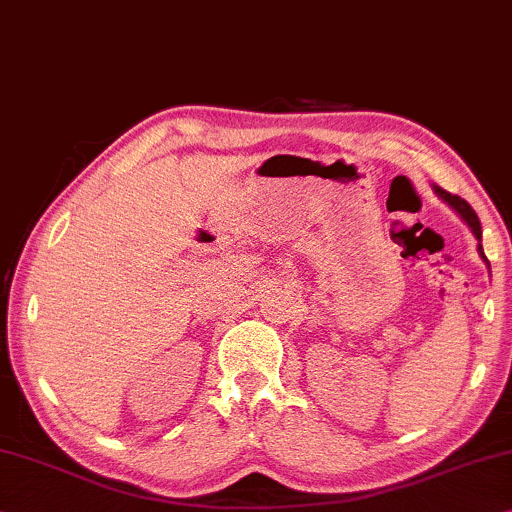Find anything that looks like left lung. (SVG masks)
I'll list each match as a JSON object with an SVG mask.
<instances>
[{"mask_svg": "<svg viewBox=\"0 0 512 512\" xmlns=\"http://www.w3.org/2000/svg\"><path fill=\"white\" fill-rule=\"evenodd\" d=\"M434 194L441 198L443 203L446 205H450L453 207V210L457 212V217L464 221L466 226L471 228V233L476 235V240H478V254H480V258H483L485 261V265H487V270H490V261H487L485 258V251H483V231H480V221H478V214L473 212V207L464 201V198H459V196H453V194H448L446 189H441V187H436L434 184ZM492 272V270H490Z\"/></svg>", "mask_w": 512, "mask_h": 512, "instance_id": "8db88e82", "label": "left lung"}]
</instances>
